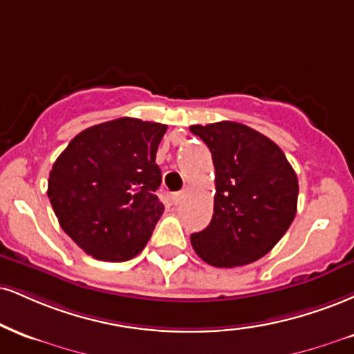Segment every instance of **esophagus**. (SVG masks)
Wrapping results in <instances>:
<instances>
[{
	"label": "esophagus",
	"instance_id": "obj_1",
	"mask_svg": "<svg viewBox=\"0 0 354 354\" xmlns=\"http://www.w3.org/2000/svg\"><path fill=\"white\" fill-rule=\"evenodd\" d=\"M183 199H185V191H181V193H174L173 196H171V201L174 203V204H180Z\"/></svg>",
	"mask_w": 354,
	"mask_h": 354
}]
</instances>
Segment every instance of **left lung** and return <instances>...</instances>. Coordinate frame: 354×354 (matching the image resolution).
Returning <instances> with one entry per match:
<instances>
[{
	"label": "left lung",
	"instance_id": "8db88e82",
	"mask_svg": "<svg viewBox=\"0 0 354 354\" xmlns=\"http://www.w3.org/2000/svg\"><path fill=\"white\" fill-rule=\"evenodd\" d=\"M209 148L214 214L191 234L194 252L214 267L247 266L270 252L297 212L299 180L279 145L237 122L189 127Z\"/></svg>",
	"mask_w": 354,
	"mask_h": 354
}]
</instances>
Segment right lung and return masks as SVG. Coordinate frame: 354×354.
<instances>
[{"label": "right lung", "instance_id": "1", "mask_svg": "<svg viewBox=\"0 0 354 354\" xmlns=\"http://www.w3.org/2000/svg\"><path fill=\"white\" fill-rule=\"evenodd\" d=\"M166 125L122 117L75 135L49 173L64 232L93 259L123 262L150 241L163 214L156 150Z\"/></svg>", "mask_w": 354, "mask_h": 354}]
</instances>
